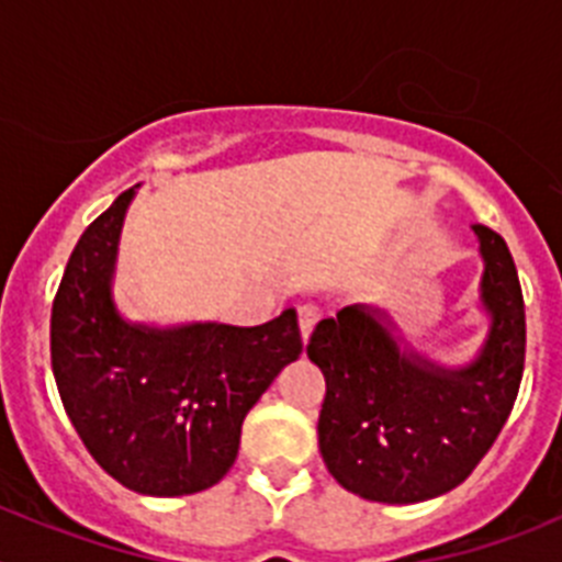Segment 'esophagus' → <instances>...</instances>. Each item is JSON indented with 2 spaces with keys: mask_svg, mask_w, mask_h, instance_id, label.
I'll use <instances>...</instances> for the list:
<instances>
[{
  "mask_svg": "<svg viewBox=\"0 0 562 562\" xmlns=\"http://www.w3.org/2000/svg\"><path fill=\"white\" fill-rule=\"evenodd\" d=\"M317 321H321V312L315 310V306H301V310H297V329H301V340H310V335H312V329H315V324Z\"/></svg>",
  "mask_w": 562,
  "mask_h": 562,
  "instance_id": "34e87169",
  "label": "esophagus"
}]
</instances>
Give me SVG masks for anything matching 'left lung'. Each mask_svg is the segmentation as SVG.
Returning a JSON list of instances; mask_svg holds the SVG:
<instances>
[{
  "instance_id": "1",
  "label": "left lung",
  "mask_w": 562,
  "mask_h": 562,
  "mask_svg": "<svg viewBox=\"0 0 562 562\" xmlns=\"http://www.w3.org/2000/svg\"><path fill=\"white\" fill-rule=\"evenodd\" d=\"M479 238L486 337L461 366L422 355L380 306H342L306 355L326 376L317 445L337 484L366 501L416 504L450 493L493 448L524 376L526 315L504 238Z\"/></svg>"
}]
</instances>
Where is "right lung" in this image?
Masks as SVG:
<instances>
[{"mask_svg": "<svg viewBox=\"0 0 562 562\" xmlns=\"http://www.w3.org/2000/svg\"><path fill=\"white\" fill-rule=\"evenodd\" d=\"M134 186L78 238L49 317L53 376L72 428L123 486L154 498L202 493L236 461L241 422L301 355L295 310L261 326H157L114 304Z\"/></svg>", "mask_w": 562, "mask_h": 562, "instance_id": "obj_1", "label": "right lung"}]
</instances>
